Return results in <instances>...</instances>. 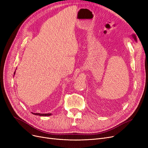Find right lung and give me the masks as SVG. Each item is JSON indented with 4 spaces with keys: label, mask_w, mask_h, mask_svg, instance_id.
I'll return each instance as SVG.
<instances>
[{
    "label": "right lung",
    "mask_w": 148,
    "mask_h": 148,
    "mask_svg": "<svg viewBox=\"0 0 148 148\" xmlns=\"http://www.w3.org/2000/svg\"><path fill=\"white\" fill-rule=\"evenodd\" d=\"M15 72H14V74H15ZM32 114H35V115H38V116H49L51 115V113H32Z\"/></svg>",
    "instance_id": "add662e5"
}]
</instances>
